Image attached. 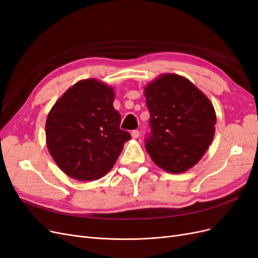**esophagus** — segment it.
Returning a JSON list of instances; mask_svg holds the SVG:
<instances>
[{
    "mask_svg": "<svg viewBox=\"0 0 258 258\" xmlns=\"http://www.w3.org/2000/svg\"><path fill=\"white\" fill-rule=\"evenodd\" d=\"M139 136H140V134H139V131H138V130H134V131L131 132V137L134 138V139L139 138Z\"/></svg>",
    "mask_w": 258,
    "mask_h": 258,
    "instance_id": "1",
    "label": "esophagus"
}]
</instances>
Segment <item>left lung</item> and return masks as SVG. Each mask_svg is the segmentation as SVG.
<instances>
[{"label": "left lung", "mask_w": 258, "mask_h": 258, "mask_svg": "<svg viewBox=\"0 0 258 258\" xmlns=\"http://www.w3.org/2000/svg\"><path fill=\"white\" fill-rule=\"evenodd\" d=\"M151 114L145 148L152 160L170 173L197 165L215 134L212 102L186 77L163 73L144 87Z\"/></svg>", "instance_id": "8db88e82"}]
</instances>
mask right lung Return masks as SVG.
I'll return each mask as SVG.
<instances>
[{
	"label": "right lung",
	"instance_id": "obj_1",
	"mask_svg": "<svg viewBox=\"0 0 258 258\" xmlns=\"http://www.w3.org/2000/svg\"><path fill=\"white\" fill-rule=\"evenodd\" d=\"M114 88L96 79L77 82L53 104L45 124L46 145L57 166L77 181L104 176L130 140L119 129Z\"/></svg>",
	"mask_w": 258,
	"mask_h": 258
}]
</instances>
